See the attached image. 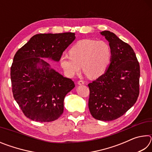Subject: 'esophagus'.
Wrapping results in <instances>:
<instances>
[{"instance_id": "obj_1", "label": "esophagus", "mask_w": 152, "mask_h": 152, "mask_svg": "<svg viewBox=\"0 0 152 152\" xmlns=\"http://www.w3.org/2000/svg\"><path fill=\"white\" fill-rule=\"evenodd\" d=\"M78 85H82V84H84V82L83 80H79L78 82Z\"/></svg>"}]
</instances>
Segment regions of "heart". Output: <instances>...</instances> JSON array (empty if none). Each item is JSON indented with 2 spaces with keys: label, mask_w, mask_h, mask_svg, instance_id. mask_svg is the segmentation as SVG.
<instances>
[{
  "label": "heart",
  "mask_w": 152,
  "mask_h": 152,
  "mask_svg": "<svg viewBox=\"0 0 152 152\" xmlns=\"http://www.w3.org/2000/svg\"><path fill=\"white\" fill-rule=\"evenodd\" d=\"M112 51L110 45L104 40L85 39L80 40L69 50V56L60 59V66L68 77H73L82 70L90 78L102 75L110 63Z\"/></svg>",
  "instance_id": "b5f03b06"
}]
</instances>
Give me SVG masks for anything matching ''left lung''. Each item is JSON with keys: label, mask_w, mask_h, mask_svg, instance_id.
Wrapping results in <instances>:
<instances>
[{"label": "left lung", "mask_w": 152, "mask_h": 152, "mask_svg": "<svg viewBox=\"0 0 152 152\" xmlns=\"http://www.w3.org/2000/svg\"><path fill=\"white\" fill-rule=\"evenodd\" d=\"M101 34L109 42L112 57L107 70L88 84V108L94 119L109 121L121 117L137 101L140 68L129 45L109 31Z\"/></svg>", "instance_id": "obj_1"}]
</instances>
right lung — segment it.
Segmentation results:
<instances>
[{
    "instance_id": "right-lung-1",
    "label": "right lung",
    "mask_w": 152,
    "mask_h": 152,
    "mask_svg": "<svg viewBox=\"0 0 152 152\" xmlns=\"http://www.w3.org/2000/svg\"><path fill=\"white\" fill-rule=\"evenodd\" d=\"M75 38L70 32L37 34L15 53L11 68L12 91L25 117L50 122L62 115L64 98L75 84L42 58L58 61Z\"/></svg>"
}]
</instances>
